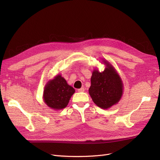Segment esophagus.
Returning a JSON list of instances; mask_svg holds the SVG:
<instances>
[{"label":"esophagus","instance_id":"1","mask_svg":"<svg viewBox=\"0 0 160 160\" xmlns=\"http://www.w3.org/2000/svg\"><path fill=\"white\" fill-rule=\"evenodd\" d=\"M84 91H85V89L83 88H82L78 89V92H83Z\"/></svg>","mask_w":160,"mask_h":160}]
</instances>
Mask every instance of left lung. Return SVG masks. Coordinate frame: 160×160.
I'll return each instance as SVG.
<instances>
[{
    "instance_id": "1",
    "label": "left lung",
    "mask_w": 160,
    "mask_h": 160,
    "mask_svg": "<svg viewBox=\"0 0 160 160\" xmlns=\"http://www.w3.org/2000/svg\"><path fill=\"white\" fill-rule=\"evenodd\" d=\"M102 62L106 65L105 69L102 72L98 69L93 70L89 93L97 106L107 110L120 101L123 83L114 67L104 59Z\"/></svg>"
}]
</instances>
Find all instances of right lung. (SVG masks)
I'll use <instances>...</instances> for the list:
<instances>
[{
  "label": "right lung",
  "instance_id": "obj_1",
  "mask_svg": "<svg viewBox=\"0 0 160 160\" xmlns=\"http://www.w3.org/2000/svg\"><path fill=\"white\" fill-rule=\"evenodd\" d=\"M75 89L67 83L65 79L58 74L49 80L44 88L43 101L50 108L60 110L69 104Z\"/></svg>",
  "mask_w": 160,
  "mask_h": 160
}]
</instances>
